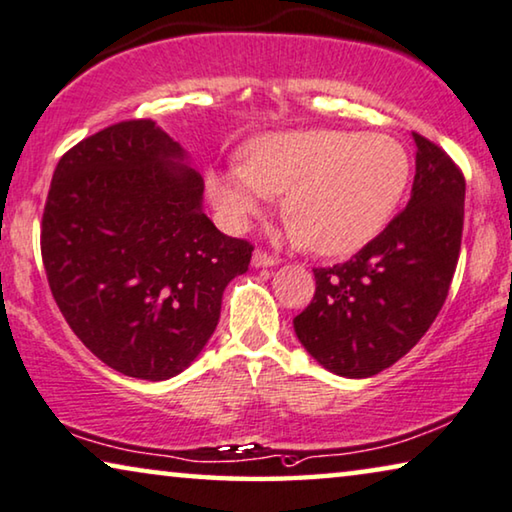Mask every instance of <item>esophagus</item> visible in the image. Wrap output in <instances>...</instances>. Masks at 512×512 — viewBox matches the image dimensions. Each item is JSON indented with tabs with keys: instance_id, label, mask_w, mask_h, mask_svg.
Returning a JSON list of instances; mask_svg holds the SVG:
<instances>
[{
	"instance_id": "34e87169",
	"label": "esophagus",
	"mask_w": 512,
	"mask_h": 512,
	"mask_svg": "<svg viewBox=\"0 0 512 512\" xmlns=\"http://www.w3.org/2000/svg\"><path fill=\"white\" fill-rule=\"evenodd\" d=\"M276 262H278V259L273 257V255H269V253H264V250H255V253H253V266H255V269H264V266H273Z\"/></svg>"
}]
</instances>
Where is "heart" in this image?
<instances>
[{
	"instance_id": "obj_1",
	"label": "heart",
	"mask_w": 512,
	"mask_h": 512,
	"mask_svg": "<svg viewBox=\"0 0 512 512\" xmlns=\"http://www.w3.org/2000/svg\"><path fill=\"white\" fill-rule=\"evenodd\" d=\"M411 160L391 135L308 128L255 137L243 165L211 172L213 207L243 227L285 193V216L312 253L349 255L384 230L407 190Z\"/></svg>"
}]
</instances>
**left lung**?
I'll return each mask as SVG.
<instances>
[{
    "label": "left lung",
    "instance_id": "left-lung-1",
    "mask_svg": "<svg viewBox=\"0 0 512 512\" xmlns=\"http://www.w3.org/2000/svg\"><path fill=\"white\" fill-rule=\"evenodd\" d=\"M411 200L349 262L315 271V296L294 331L319 365L363 379L391 368L437 319L460 257L464 190L460 167L414 133Z\"/></svg>",
    "mask_w": 512,
    "mask_h": 512
}]
</instances>
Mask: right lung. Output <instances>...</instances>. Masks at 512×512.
<instances>
[{
	"instance_id": "right-lung-1",
	"label": "right lung",
	"mask_w": 512,
	"mask_h": 512,
	"mask_svg": "<svg viewBox=\"0 0 512 512\" xmlns=\"http://www.w3.org/2000/svg\"><path fill=\"white\" fill-rule=\"evenodd\" d=\"M204 181L156 121L112 124L59 158L41 255L61 315L126 377L163 381L216 331L253 246L202 211Z\"/></svg>"
}]
</instances>
